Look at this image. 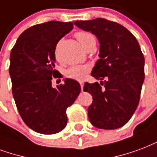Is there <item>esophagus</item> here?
<instances>
[{"mask_svg":"<svg viewBox=\"0 0 157 157\" xmlns=\"http://www.w3.org/2000/svg\"><path fill=\"white\" fill-rule=\"evenodd\" d=\"M79 83H80V85H81V90H83V86H84V81H80Z\"/></svg>","mask_w":157,"mask_h":157,"instance_id":"esophagus-1","label":"esophagus"}]
</instances>
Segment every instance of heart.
Returning a JSON list of instances; mask_svg holds the SVG:
<instances>
[{
	"instance_id": "b5f03b06",
	"label": "heart",
	"mask_w": 157,
	"mask_h": 157,
	"mask_svg": "<svg viewBox=\"0 0 157 157\" xmlns=\"http://www.w3.org/2000/svg\"><path fill=\"white\" fill-rule=\"evenodd\" d=\"M76 37L77 40L80 42L81 46L83 47L85 49H87L88 48L91 46H95L96 44V39L93 33L86 32V31H81L76 33ZM59 44H57L56 48H55V56L57 57V52H58V48ZM90 71V67L87 65H76L72 66L70 68H68L67 71V76L71 79H74L76 81H82L86 74Z\"/></svg>"
}]
</instances>
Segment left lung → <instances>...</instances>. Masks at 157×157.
<instances>
[{
	"label": "left lung",
	"mask_w": 157,
	"mask_h": 157,
	"mask_svg": "<svg viewBox=\"0 0 157 157\" xmlns=\"http://www.w3.org/2000/svg\"><path fill=\"white\" fill-rule=\"evenodd\" d=\"M75 25L94 34L100 44V59L91 72L100 84L84 85V91L93 97L90 122L100 129L121 128L137 109L145 77L139 44L125 27L103 18L76 21Z\"/></svg>",
	"instance_id": "left-lung-1"
}]
</instances>
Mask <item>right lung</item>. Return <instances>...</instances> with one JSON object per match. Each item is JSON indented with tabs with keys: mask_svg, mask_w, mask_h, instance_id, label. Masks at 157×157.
Instances as JSON below:
<instances>
[{
	"mask_svg": "<svg viewBox=\"0 0 157 157\" xmlns=\"http://www.w3.org/2000/svg\"><path fill=\"white\" fill-rule=\"evenodd\" d=\"M72 29V22L35 25L20 34L10 52L9 72L15 105L25 124L39 133L62 131L67 124V109L81 92L73 79L52 86V77H63L54 69L55 48Z\"/></svg>",
	"mask_w": 157,
	"mask_h": 157,
	"instance_id": "right-lung-1",
	"label": "right lung"
}]
</instances>
